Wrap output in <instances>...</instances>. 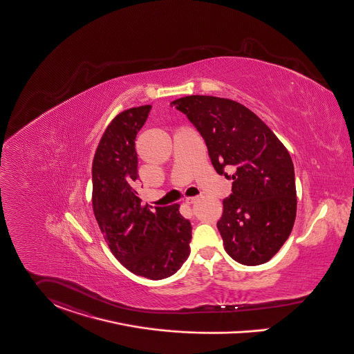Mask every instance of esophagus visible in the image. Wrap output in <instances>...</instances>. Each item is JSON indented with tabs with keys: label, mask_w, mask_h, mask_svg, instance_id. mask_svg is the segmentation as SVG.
<instances>
[{
	"label": "esophagus",
	"mask_w": 354,
	"mask_h": 354,
	"mask_svg": "<svg viewBox=\"0 0 354 354\" xmlns=\"http://www.w3.org/2000/svg\"><path fill=\"white\" fill-rule=\"evenodd\" d=\"M197 200H198V197H187V200H185V203H187V204H189V205H190V204H194V203H196V201H197Z\"/></svg>",
	"instance_id": "34e87169"
}]
</instances>
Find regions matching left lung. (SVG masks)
Listing matches in <instances>:
<instances>
[{"instance_id": "8db88e82", "label": "left lung", "mask_w": 354, "mask_h": 354, "mask_svg": "<svg viewBox=\"0 0 354 354\" xmlns=\"http://www.w3.org/2000/svg\"><path fill=\"white\" fill-rule=\"evenodd\" d=\"M196 126L214 170L232 180L217 221L224 250L237 263L271 259L291 234L297 189L291 157L272 130L245 106L227 97L189 95L170 103ZM233 169L228 176L223 167Z\"/></svg>"}]
</instances>
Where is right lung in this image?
Instances as JSON below:
<instances>
[{"mask_svg":"<svg viewBox=\"0 0 354 354\" xmlns=\"http://www.w3.org/2000/svg\"><path fill=\"white\" fill-rule=\"evenodd\" d=\"M151 106L122 111L103 133L93 161V209L113 255L151 281L176 274L190 254L192 225L170 207L142 205L137 189L136 137Z\"/></svg>","mask_w":354,"mask_h":354,"instance_id":"obj_1","label":"right lung"}]
</instances>
